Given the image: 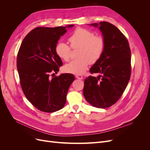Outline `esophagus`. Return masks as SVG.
Here are the masks:
<instances>
[{
  "label": "esophagus",
  "instance_id": "34e87169",
  "mask_svg": "<svg viewBox=\"0 0 150 150\" xmlns=\"http://www.w3.org/2000/svg\"><path fill=\"white\" fill-rule=\"evenodd\" d=\"M76 78L77 79H80V80H81V79H83V77L82 76H81V75H78V74L76 75Z\"/></svg>",
  "mask_w": 150,
  "mask_h": 150
}]
</instances>
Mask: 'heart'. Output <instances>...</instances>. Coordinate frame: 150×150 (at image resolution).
Returning a JSON list of instances; mask_svg holds the SVG:
<instances>
[{"label":"heart","instance_id":"obj_1","mask_svg":"<svg viewBox=\"0 0 150 150\" xmlns=\"http://www.w3.org/2000/svg\"><path fill=\"white\" fill-rule=\"evenodd\" d=\"M69 42L72 48L80 47L78 56L64 66L66 72L73 74H82L87 69L90 62L94 63L101 57L106 47L104 38L95 35L89 30L78 28L69 38ZM57 56L67 61L69 59L71 47L64 42H59L55 47Z\"/></svg>","mask_w":150,"mask_h":150}]
</instances>
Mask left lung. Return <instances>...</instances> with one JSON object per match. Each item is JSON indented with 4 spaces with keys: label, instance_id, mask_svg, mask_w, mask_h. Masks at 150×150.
I'll return each instance as SVG.
<instances>
[{
    "label": "left lung",
    "instance_id": "8db88e82",
    "mask_svg": "<svg viewBox=\"0 0 150 150\" xmlns=\"http://www.w3.org/2000/svg\"><path fill=\"white\" fill-rule=\"evenodd\" d=\"M98 28L105 40L101 57L91 67V73H100L102 78L90 76L84 79V96L91 105L106 108L116 103L125 91L131 76V51L128 40L116 26L108 22L91 24Z\"/></svg>",
    "mask_w": 150,
    "mask_h": 150
}]
</instances>
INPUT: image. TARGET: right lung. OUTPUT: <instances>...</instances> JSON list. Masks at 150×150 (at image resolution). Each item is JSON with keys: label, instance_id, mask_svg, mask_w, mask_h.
I'll list each match as a JSON object with an SVG mask.
<instances>
[{"label": "right lung", "instance_id": "1", "mask_svg": "<svg viewBox=\"0 0 150 150\" xmlns=\"http://www.w3.org/2000/svg\"><path fill=\"white\" fill-rule=\"evenodd\" d=\"M38 27L32 30L22 42L17 57V68L22 91L29 101L39 110L52 112L61 110L75 79L73 74H57L62 62L55 52L59 39L66 28Z\"/></svg>", "mask_w": 150, "mask_h": 150}]
</instances>
